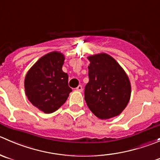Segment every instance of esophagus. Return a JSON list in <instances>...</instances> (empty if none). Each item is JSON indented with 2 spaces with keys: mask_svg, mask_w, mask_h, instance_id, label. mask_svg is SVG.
Wrapping results in <instances>:
<instances>
[{
  "mask_svg": "<svg viewBox=\"0 0 160 160\" xmlns=\"http://www.w3.org/2000/svg\"><path fill=\"white\" fill-rule=\"evenodd\" d=\"M76 90H77V91H78V92H82V85H78V86L76 88Z\"/></svg>",
  "mask_w": 160,
  "mask_h": 160,
  "instance_id": "34e87169",
  "label": "esophagus"
}]
</instances>
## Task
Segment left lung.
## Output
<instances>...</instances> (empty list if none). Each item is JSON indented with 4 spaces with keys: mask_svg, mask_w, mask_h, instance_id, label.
I'll return each instance as SVG.
<instances>
[{
    "mask_svg": "<svg viewBox=\"0 0 160 160\" xmlns=\"http://www.w3.org/2000/svg\"><path fill=\"white\" fill-rule=\"evenodd\" d=\"M89 81L85 85V100L89 110L101 120L118 116L131 98L132 86L123 68L105 53L88 56Z\"/></svg>",
    "mask_w": 160,
    "mask_h": 160,
    "instance_id": "8db88e82",
    "label": "left lung"
}]
</instances>
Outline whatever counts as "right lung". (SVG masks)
Listing matches in <instances>:
<instances>
[{
    "instance_id": "right-lung-1",
    "label": "right lung",
    "mask_w": 160,
    "mask_h": 160,
    "mask_svg": "<svg viewBox=\"0 0 160 160\" xmlns=\"http://www.w3.org/2000/svg\"><path fill=\"white\" fill-rule=\"evenodd\" d=\"M64 59L61 52L47 53L32 66L25 78L27 98L45 113L58 110L72 92L68 86V75L62 71Z\"/></svg>"
}]
</instances>
